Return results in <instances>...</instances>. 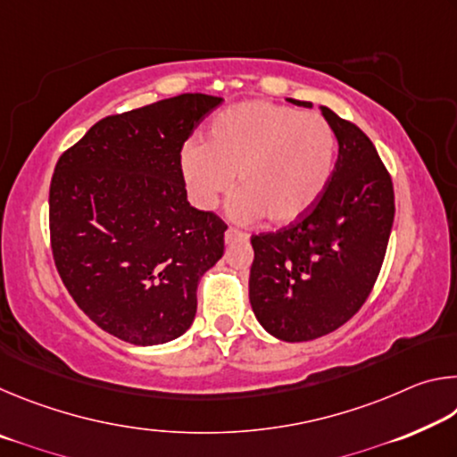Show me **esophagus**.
Masks as SVG:
<instances>
[{"mask_svg":"<svg viewBox=\"0 0 457 457\" xmlns=\"http://www.w3.org/2000/svg\"><path fill=\"white\" fill-rule=\"evenodd\" d=\"M236 242H247V234H244V231H239V229L229 228L226 231V244H236Z\"/></svg>","mask_w":457,"mask_h":457,"instance_id":"obj_1","label":"esophagus"}]
</instances>
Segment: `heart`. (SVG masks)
Segmentation results:
<instances>
[{
	"mask_svg": "<svg viewBox=\"0 0 457 457\" xmlns=\"http://www.w3.org/2000/svg\"><path fill=\"white\" fill-rule=\"evenodd\" d=\"M337 138L320 114L268 100H247L212 120L210 143L191 138L181 149V175L193 204L213 210L231 191L239 221L264 218L290 226L312 210L332 177Z\"/></svg>",
	"mask_w": 457,
	"mask_h": 457,
	"instance_id": "heart-1",
	"label": "heart"
}]
</instances>
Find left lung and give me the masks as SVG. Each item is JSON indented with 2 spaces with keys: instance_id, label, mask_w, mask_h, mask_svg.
<instances>
[{
  "instance_id": "left-lung-1",
  "label": "left lung",
  "mask_w": 457,
  "mask_h": 457,
  "mask_svg": "<svg viewBox=\"0 0 457 457\" xmlns=\"http://www.w3.org/2000/svg\"><path fill=\"white\" fill-rule=\"evenodd\" d=\"M288 103L312 108L306 100ZM338 143L335 171L304 218L252 237L250 304L270 335L304 343L328 335L365 304L395 218L393 183L375 145L320 106Z\"/></svg>"
}]
</instances>
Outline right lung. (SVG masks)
<instances>
[{"instance_id": "add662e5", "label": "right lung", "mask_w": 457, "mask_h": 457, "mask_svg": "<svg viewBox=\"0 0 457 457\" xmlns=\"http://www.w3.org/2000/svg\"><path fill=\"white\" fill-rule=\"evenodd\" d=\"M221 100L179 95L106 117L54 169L58 274L82 312L125 343L179 338L195 319L201 276L223 256L228 226L189 204L179 163Z\"/></svg>"}]
</instances>
